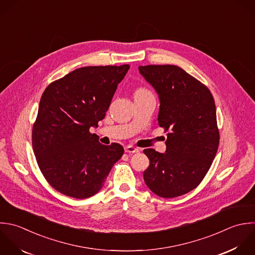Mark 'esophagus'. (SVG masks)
<instances>
[{
    "label": "esophagus",
    "instance_id": "1",
    "mask_svg": "<svg viewBox=\"0 0 255 255\" xmlns=\"http://www.w3.org/2000/svg\"><path fill=\"white\" fill-rule=\"evenodd\" d=\"M125 152L127 153H138L139 150L133 146H126L125 147Z\"/></svg>",
    "mask_w": 255,
    "mask_h": 255
}]
</instances>
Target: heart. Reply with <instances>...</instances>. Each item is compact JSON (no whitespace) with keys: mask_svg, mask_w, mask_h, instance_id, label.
I'll return each instance as SVG.
<instances>
[{"mask_svg":"<svg viewBox=\"0 0 255 255\" xmlns=\"http://www.w3.org/2000/svg\"><path fill=\"white\" fill-rule=\"evenodd\" d=\"M137 91H145L144 89H139V90H137Z\"/></svg>","mask_w":255,"mask_h":255,"instance_id":"b5f03b06","label":"heart"}]
</instances>
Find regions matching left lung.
Wrapping results in <instances>:
<instances>
[{
	"label": "left lung",
	"mask_w": 255,
	"mask_h": 255,
	"mask_svg": "<svg viewBox=\"0 0 255 255\" xmlns=\"http://www.w3.org/2000/svg\"><path fill=\"white\" fill-rule=\"evenodd\" d=\"M160 100L158 123L169 130L165 153L145 149L150 165L147 187L162 198H176L197 188L216 157L220 134L209 88L176 65L138 67Z\"/></svg>",
	"instance_id": "left-lung-1"
}]
</instances>
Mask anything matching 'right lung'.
<instances>
[{
	"label": "right lung",
	"mask_w": 255,
	"mask_h": 255,
	"mask_svg": "<svg viewBox=\"0 0 255 255\" xmlns=\"http://www.w3.org/2000/svg\"><path fill=\"white\" fill-rule=\"evenodd\" d=\"M129 68V64L77 68L42 93L32 149L42 175L59 193L75 199L92 197L122 157L120 144L103 145L89 129L104 119Z\"/></svg>",
	"instance_id": "add662e5"
}]
</instances>
